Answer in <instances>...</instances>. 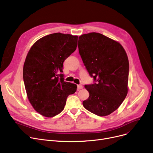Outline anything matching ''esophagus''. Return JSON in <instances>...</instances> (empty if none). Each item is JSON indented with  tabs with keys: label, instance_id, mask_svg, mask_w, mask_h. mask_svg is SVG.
<instances>
[{
	"label": "esophagus",
	"instance_id": "esophagus-1",
	"mask_svg": "<svg viewBox=\"0 0 153 153\" xmlns=\"http://www.w3.org/2000/svg\"><path fill=\"white\" fill-rule=\"evenodd\" d=\"M77 88H78V89H82L83 88V85H77Z\"/></svg>",
	"mask_w": 153,
	"mask_h": 153
}]
</instances>
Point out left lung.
I'll list each match as a JSON object with an SVG mask.
<instances>
[{"mask_svg":"<svg viewBox=\"0 0 153 153\" xmlns=\"http://www.w3.org/2000/svg\"><path fill=\"white\" fill-rule=\"evenodd\" d=\"M78 50L86 70L96 83L85 85L89 96L85 108L103 117L117 109L128 93L129 62L122 45L105 36L81 35Z\"/></svg>","mask_w":153,"mask_h":153,"instance_id":"left-lung-1","label":"left lung"}]
</instances>
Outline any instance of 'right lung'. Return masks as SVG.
Wrapping results in <instances>:
<instances>
[{
    "label": "right lung",
    "mask_w": 153,
    "mask_h": 153,
    "mask_svg": "<svg viewBox=\"0 0 153 153\" xmlns=\"http://www.w3.org/2000/svg\"><path fill=\"white\" fill-rule=\"evenodd\" d=\"M77 42L78 36L53 33L38 39L27 54L23 70L27 96L34 109L44 117L60 114L67 97L76 91V85L64 82L61 73Z\"/></svg>",
    "instance_id": "obj_1"
}]
</instances>
